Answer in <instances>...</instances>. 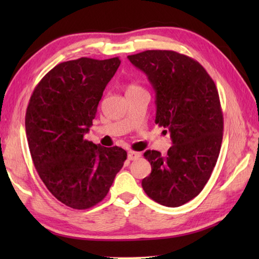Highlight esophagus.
<instances>
[{
  "instance_id": "esophagus-1",
  "label": "esophagus",
  "mask_w": 259,
  "mask_h": 259,
  "mask_svg": "<svg viewBox=\"0 0 259 259\" xmlns=\"http://www.w3.org/2000/svg\"><path fill=\"white\" fill-rule=\"evenodd\" d=\"M140 156H142V153H139V152H134V151H131V152H129V153H128V160H129V161L137 160V159H139Z\"/></svg>"
}]
</instances>
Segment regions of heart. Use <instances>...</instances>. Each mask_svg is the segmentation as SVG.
Masks as SVG:
<instances>
[{
  "mask_svg": "<svg viewBox=\"0 0 259 259\" xmlns=\"http://www.w3.org/2000/svg\"><path fill=\"white\" fill-rule=\"evenodd\" d=\"M138 90H144V88L136 82H130L125 88L126 93H133V91H138Z\"/></svg>",
  "mask_w": 259,
  "mask_h": 259,
  "instance_id": "heart-1",
  "label": "heart"
}]
</instances>
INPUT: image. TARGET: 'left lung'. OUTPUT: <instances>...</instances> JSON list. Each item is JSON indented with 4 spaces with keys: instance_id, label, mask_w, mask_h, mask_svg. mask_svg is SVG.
<instances>
[{
    "instance_id": "8db88e82",
    "label": "left lung",
    "mask_w": 259,
    "mask_h": 259,
    "mask_svg": "<svg viewBox=\"0 0 259 259\" xmlns=\"http://www.w3.org/2000/svg\"><path fill=\"white\" fill-rule=\"evenodd\" d=\"M156 94L155 123L170 131L166 155L146 151L152 166L142 186L155 202L179 207L203 190L221 152L224 119L216 84L199 61L172 50L128 56Z\"/></svg>"
}]
</instances>
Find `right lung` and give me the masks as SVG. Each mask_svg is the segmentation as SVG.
I'll use <instances>...</instances> for the list:
<instances>
[{"label": "right lung", "mask_w": 259, "mask_h": 259, "mask_svg": "<svg viewBox=\"0 0 259 259\" xmlns=\"http://www.w3.org/2000/svg\"><path fill=\"white\" fill-rule=\"evenodd\" d=\"M120 64L119 57L64 61L43 76L30 96L25 126L34 166L51 194L73 209L103 201L126 160L123 148L85 138Z\"/></svg>", "instance_id": "obj_1"}]
</instances>
